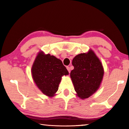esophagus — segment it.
Listing matches in <instances>:
<instances>
[{"instance_id":"1","label":"esophagus","mask_w":129,"mask_h":129,"mask_svg":"<svg viewBox=\"0 0 129 129\" xmlns=\"http://www.w3.org/2000/svg\"><path fill=\"white\" fill-rule=\"evenodd\" d=\"M67 69L68 70V71L69 72V73L71 72V69H70V67H67Z\"/></svg>"}]
</instances>
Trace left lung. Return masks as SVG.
Returning <instances> with one entry per match:
<instances>
[{"label": "left lung", "instance_id": "left-lung-1", "mask_svg": "<svg viewBox=\"0 0 129 129\" xmlns=\"http://www.w3.org/2000/svg\"><path fill=\"white\" fill-rule=\"evenodd\" d=\"M74 69L71 72L75 91L78 97L87 99L100 87L104 76V69L94 52L75 56L72 61Z\"/></svg>", "mask_w": 129, "mask_h": 129}]
</instances>
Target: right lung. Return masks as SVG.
Instances as JSON below:
<instances>
[{
	"label": "right lung",
	"mask_w": 129,
	"mask_h": 129,
	"mask_svg": "<svg viewBox=\"0 0 129 129\" xmlns=\"http://www.w3.org/2000/svg\"><path fill=\"white\" fill-rule=\"evenodd\" d=\"M68 74L61 61L43 52L39 53L32 67V77L37 86L51 97L58 90L62 76Z\"/></svg>",
	"instance_id": "1"
}]
</instances>
